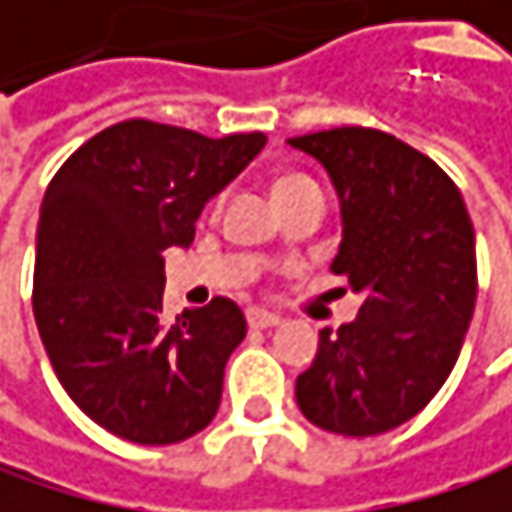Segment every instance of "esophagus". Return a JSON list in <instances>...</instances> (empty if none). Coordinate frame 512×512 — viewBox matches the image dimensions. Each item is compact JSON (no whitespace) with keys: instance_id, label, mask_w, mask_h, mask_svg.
I'll use <instances>...</instances> for the list:
<instances>
[{"instance_id":"34e87169","label":"esophagus","mask_w":512,"mask_h":512,"mask_svg":"<svg viewBox=\"0 0 512 512\" xmlns=\"http://www.w3.org/2000/svg\"><path fill=\"white\" fill-rule=\"evenodd\" d=\"M245 318H248V327H254V330H270V327L282 324V315L267 312V309H248Z\"/></svg>"}]
</instances>
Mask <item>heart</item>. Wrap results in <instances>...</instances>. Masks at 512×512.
<instances>
[{
	"mask_svg": "<svg viewBox=\"0 0 512 512\" xmlns=\"http://www.w3.org/2000/svg\"><path fill=\"white\" fill-rule=\"evenodd\" d=\"M291 182H306V179H282L279 185H291ZM279 185H276V188H279Z\"/></svg>",
	"mask_w": 512,
	"mask_h": 512,
	"instance_id": "b5f03b06",
	"label": "heart"
}]
</instances>
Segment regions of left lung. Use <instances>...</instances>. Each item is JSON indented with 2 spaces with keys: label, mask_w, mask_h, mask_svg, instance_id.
<instances>
[{
  "label": "left lung",
  "mask_w": 512,
  "mask_h": 512,
  "mask_svg": "<svg viewBox=\"0 0 512 512\" xmlns=\"http://www.w3.org/2000/svg\"><path fill=\"white\" fill-rule=\"evenodd\" d=\"M288 143L336 188L333 273L363 297L351 324L321 330L297 405L327 432L384 435L420 414L459 360L477 300L474 224L453 179L393 134L348 125Z\"/></svg>",
  "instance_id": "1"
}]
</instances>
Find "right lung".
<instances>
[{
    "instance_id": "add662e5",
    "label": "right lung",
    "mask_w": 512,
    "mask_h": 512,
    "mask_svg": "<svg viewBox=\"0 0 512 512\" xmlns=\"http://www.w3.org/2000/svg\"><path fill=\"white\" fill-rule=\"evenodd\" d=\"M267 146L128 119L86 140L53 176L35 233V324L74 405L131 444L206 429L245 315L215 297L161 315L167 248H188L203 206Z\"/></svg>"
}]
</instances>
